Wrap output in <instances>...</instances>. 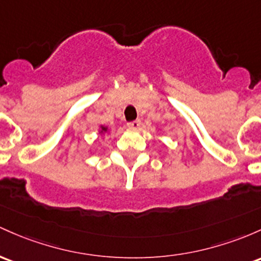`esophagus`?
Segmentation results:
<instances>
[{
  "mask_svg": "<svg viewBox=\"0 0 261 261\" xmlns=\"http://www.w3.org/2000/svg\"><path fill=\"white\" fill-rule=\"evenodd\" d=\"M140 125H141V121H140V120H134V121L127 122L128 128H139Z\"/></svg>",
  "mask_w": 261,
  "mask_h": 261,
  "instance_id": "esophagus-1",
  "label": "esophagus"
}]
</instances>
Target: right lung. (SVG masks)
Segmentation results:
<instances>
[{
    "label": "right lung",
    "mask_w": 261,
    "mask_h": 261,
    "mask_svg": "<svg viewBox=\"0 0 261 261\" xmlns=\"http://www.w3.org/2000/svg\"><path fill=\"white\" fill-rule=\"evenodd\" d=\"M108 131V127L107 126H100V134H102V133H107Z\"/></svg>",
    "instance_id": "right-lung-1"
}]
</instances>
